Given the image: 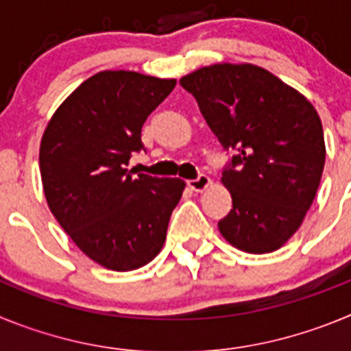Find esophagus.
I'll use <instances>...</instances> for the list:
<instances>
[{"label":"esophagus","mask_w":351,"mask_h":351,"mask_svg":"<svg viewBox=\"0 0 351 351\" xmlns=\"http://www.w3.org/2000/svg\"><path fill=\"white\" fill-rule=\"evenodd\" d=\"M209 184L210 179L206 173H200L197 179H190V181H188V188H191L193 191H204L206 188H209Z\"/></svg>","instance_id":"obj_1"}]
</instances>
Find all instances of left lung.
<instances>
[{"label": "left lung", "mask_w": 351, "mask_h": 351, "mask_svg": "<svg viewBox=\"0 0 351 351\" xmlns=\"http://www.w3.org/2000/svg\"><path fill=\"white\" fill-rule=\"evenodd\" d=\"M223 147L232 209L218 223L237 250L263 255L299 230L325 165L322 121L311 101L256 64L218 63L179 80Z\"/></svg>", "instance_id": "1"}]
</instances>
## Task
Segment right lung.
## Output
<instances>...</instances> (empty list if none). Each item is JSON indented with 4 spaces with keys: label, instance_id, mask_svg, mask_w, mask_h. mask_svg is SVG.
<instances>
[{
    "label": "right lung",
    "instance_id": "right-lung-1",
    "mask_svg": "<svg viewBox=\"0 0 351 351\" xmlns=\"http://www.w3.org/2000/svg\"><path fill=\"white\" fill-rule=\"evenodd\" d=\"M176 79L105 70L58 107L40 144L49 209L84 255L110 271H135L163 247L186 182L128 170L144 149L142 125Z\"/></svg>",
    "mask_w": 351,
    "mask_h": 351
}]
</instances>
